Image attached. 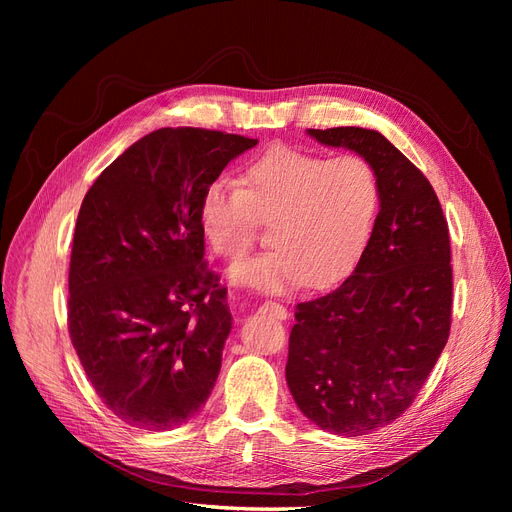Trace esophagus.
I'll use <instances>...</instances> for the list:
<instances>
[{
    "label": "esophagus",
    "mask_w": 512,
    "mask_h": 512,
    "mask_svg": "<svg viewBox=\"0 0 512 512\" xmlns=\"http://www.w3.org/2000/svg\"><path fill=\"white\" fill-rule=\"evenodd\" d=\"M262 312L277 318V320H286L288 318V309L284 305H280V303H275V301H267L265 305H262Z\"/></svg>",
    "instance_id": "obj_1"
}]
</instances>
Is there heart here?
I'll use <instances>...</instances> for the list:
<instances>
[{
    "label": "heart",
    "mask_w": 512,
    "mask_h": 512,
    "mask_svg": "<svg viewBox=\"0 0 512 512\" xmlns=\"http://www.w3.org/2000/svg\"><path fill=\"white\" fill-rule=\"evenodd\" d=\"M239 188L209 181L198 222L215 256L237 262L269 224L271 250L241 262L232 280L262 292L335 282L363 254L380 211V179L365 158L275 145L247 162Z\"/></svg>",
    "instance_id": "heart-1"
}]
</instances>
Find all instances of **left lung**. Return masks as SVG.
<instances>
[{
    "mask_svg": "<svg viewBox=\"0 0 512 512\" xmlns=\"http://www.w3.org/2000/svg\"><path fill=\"white\" fill-rule=\"evenodd\" d=\"M376 168L380 211L352 275L294 309L286 382L320 429L365 436L404 414L442 354L453 314L448 224L427 177L376 130H309Z\"/></svg>",
    "mask_w": 512,
    "mask_h": 512,
    "instance_id": "obj_1",
    "label": "left lung"
}]
</instances>
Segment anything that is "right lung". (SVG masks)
I'll return each mask as SVG.
<instances>
[{"instance_id":"right-lung-1","label":"right lung","mask_w":512,"mask_h":512,"mask_svg":"<svg viewBox=\"0 0 512 512\" xmlns=\"http://www.w3.org/2000/svg\"><path fill=\"white\" fill-rule=\"evenodd\" d=\"M256 143L162 128L106 166L83 198L68 331L91 386L123 423L173 429L211 395L232 316L226 286L205 265L198 198Z\"/></svg>"}]
</instances>
